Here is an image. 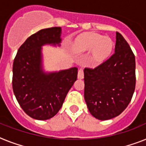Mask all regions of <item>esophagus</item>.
<instances>
[{
  "instance_id": "34e87169",
  "label": "esophagus",
  "mask_w": 146,
  "mask_h": 146,
  "mask_svg": "<svg viewBox=\"0 0 146 146\" xmlns=\"http://www.w3.org/2000/svg\"><path fill=\"white\" fill-rule=\"evenodd\" d=\"M84 77V72H83V70L82 69H80L78 71V79L80 80H82Z\"/></svg>"
}]
</instances>
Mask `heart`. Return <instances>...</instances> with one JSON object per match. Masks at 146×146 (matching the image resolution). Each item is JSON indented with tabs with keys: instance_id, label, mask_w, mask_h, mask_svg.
Segmentation results:
<instances>
[{
	"instance_id": "1",
	"label": "heart",
	"mask_w": 146,
	"mask_h": 146,
	"mask_svg": "<svg viewBox=\"0 0 146 146\" xmlns=\"http://www.w3.org/2000/svg\"><path fill=\"white\" fill-rule=\"evenodd\" d=\"M113 42L111 38L104 37L97 33H85L80 35L73 44V49L77 54L92 50V58L102 61L111 54Z\"/></svg>"
}]
</instances>
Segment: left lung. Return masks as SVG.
Here are the masks:
<instances>
[{
    "label": "left lung",
    "mask_w": 146,
    "mask_h": 146,
    "mask_svg": "<svg viewBox=\"0 0 146 146\" xmlns=\"http://www.w3.org/2000/svg\"><path fill=\"white\" fill-rule=\"evenodd\" d=\"M84 98L96 119L120 115L130 102L136 86V60L129 44L116 33L115 51L94 69H84Z\"/></svg>",
    "instance_id": "1"
}]
</instances>
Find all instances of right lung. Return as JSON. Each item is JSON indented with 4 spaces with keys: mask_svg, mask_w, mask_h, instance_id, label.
I'll return each mask as SVG.
<instances>
[{
    "mask_svg": "<svg viewBox=\"0 0 146 146\" xmlns=\"http://www.w3.org/2000/svg\"><path fill=\"white\" fill-rule=\"evenodd\" d=\"M60 27L38 31L20 46L13 61V93L25 113L36 120L56 115L77 79L76 67L58 72H45L43 69L42 46H60Z\"/></svg>",
    "mask_w": 146,
    "mask_h": 146,
    "instance_id": "add662e5",
    "label": "right lung"
}]
</instances>
